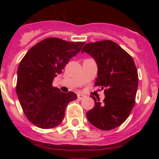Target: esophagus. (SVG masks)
Listing matches in <instances>:
<instances>
[{
	"label": "esophagus",
	"mask_w": 159,
	"mask_h": 159,
	"mask_svg": "<svg viewBox=\"0 0 159 159\" xmlns=\"http://www.w3.org/2000/svg\"><path fill=\"white\" fill-rule=\"evenodd\" d=\"M77 97H78V99H84V98H85V97H86V95H83V94H78V95H77Z\"/></svg>",
	"instance_id": "esophagus-1"
}]
</instances>
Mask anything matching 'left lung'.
<instances>
[{
  "label": "left lung",
  "mask_w": 159,
  "mask_h": 159,
  "mask_svg": "<svg viewBox=\"0 0 159 159\" xmlns=\"http://www.w3.org/2000/svg\"><path fill=\"white\" fill-rule=\"evenodd\" d=\"M81 52L95 60L98 77L95 85L105 89L102 102L92 97L95 106L88 111L87 118L97 128L112 130L128 118L135 103L139 77L134 60L111 40L88 43Z\"/></svg>",
  "instance_id": "left-lung-1"
}]
</instances>
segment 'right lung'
I'll use <instances>...</instances> for the list:
<instances>
[{
  "instance_id": "obj_1",
  "label": "right lung",
  "mask_w": 159,
  "mask_h": 159,
  "mask_svg": "<svg viewBox=\"0 0 159 159\" xmlns=\"http://www.w3.org/2000/svg\"><path fill=\"white\" fill-rule=\"evenodd\" d=\"M84 43L47 38L31 48L20 63L16 94L24 113L36 127H57L68 102L77 99L74 92L64 93L53 88L52 81Z\"/></svg>"
}]
</instances>
